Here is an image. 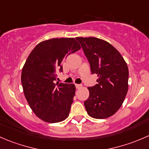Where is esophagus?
Masks as SVG:
<instances>
[{
	"label": "esophagus",
	"instance_id": "esophagus-1",
	"mask_svg": "<svg viewBox=\"0 0 149 149\" xmlns=\"http://www.w3.org/2000/svg\"><path fill=\"white\" fill-rule=\"evenodd\" d=\"M75 86H76V88H80L82 86L81 84H75Z\"/></svg>",
	"mask_w": 149,
	"mask_h": 149
}]
</instances>
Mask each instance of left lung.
<instances>
[{"label":"left lung","instance_id":"left-lung-1","mask_svg":"<svg viewBox=\"0 0 149 149\" xmlns=\"http://www.w3.org/2000/svg\"><path fill=\"white\" fill-rule=\"evenodd\" d=\"M86 57L97 84L88 87L84 102L88 115L104 119L113 115L123 104L128 89V68L121 54L112 45L96 37H76Z\"/></svg>","mask_w":149,"mask_h":149}]
</instances>
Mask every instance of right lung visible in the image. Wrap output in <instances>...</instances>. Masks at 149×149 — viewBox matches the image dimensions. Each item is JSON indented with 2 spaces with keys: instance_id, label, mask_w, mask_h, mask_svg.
Wrapping results in <instances>:
<instances>
[{
  "instance_id": "right-lung-1",
  "label": "right lung",
  "mask_w": 149,
  "mask_h": 149,
  "mask_svg": "<svg viewBox=\"0 0 149 149\" xmlns=\"http://www.w3.org/2000/svg\"><path fill=\"white\" fill-rule=\"evenodd\" d=\"M81 49L74 38H54L39 43L26 59L22 72L25 97L36 115L47 123L63 121L73 102L74 84H55L62 62Z\"/></svg>"
}]
</instances>
